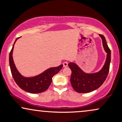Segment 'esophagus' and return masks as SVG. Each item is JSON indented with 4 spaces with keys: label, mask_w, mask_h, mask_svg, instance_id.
<instances>
[{
    "label": "esophagus",
    "mask_w": 122,
    "mask_h": 122,
    "mask_svg": "<svg viewBox=\"0 0 122 122\" xmlns=\"http://www.w3.org/2000/svg\"><path fill=\"white\" fill-rule=\"evenodd\" d=\"M68 63L67 62H64V63H63V66L64 67L68 66Z\"/></svg>",
    "instance_id": "obj_1"
}]
</instances>
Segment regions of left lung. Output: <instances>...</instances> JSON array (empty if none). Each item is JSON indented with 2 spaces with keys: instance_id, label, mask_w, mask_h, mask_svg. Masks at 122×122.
<instances>
[{
  "instance_id": "1",
  "label": "left lung",
  "mask_w": 122,
  "mask_h": 122,
  "mask_svg": "<svg viewBox=\"0 0 122 122\" xmlns=\"http://www.w3.org/2000/svg\"><path fill=\"white\" fill-rule=\"evenodd\" d=\"M102 38L104 49L107 53L104 65L99 72L89 73L82 71L75 62H69L68 66L72 71L71 83L75 91L79 93H88L96 90L106 80L110 69L111 50L106 42L105 37L99 34Z\"/></svg>"
}]
</instances>
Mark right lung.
<instances>
[{"label": "right lung", "instance_id": "add662e5", "mask_svg": "<svg viewBox=\"0 0 122 122\" xmlns=\"http://www.w3.org/2000/svg\"><path fill=\"white\" fill-rule=\"evenodd\" d=\"M19 38H18L15 40L9 55L10 66L13 79L21 89L29 93H39L45 91L51 84L52 77L61 70L63 65L48 68L35 76L25 77L22 75L16 68L12 57L14 45Z\"/></svg>", "mask_w": 122, "mask_h": 122}]
</instances>
